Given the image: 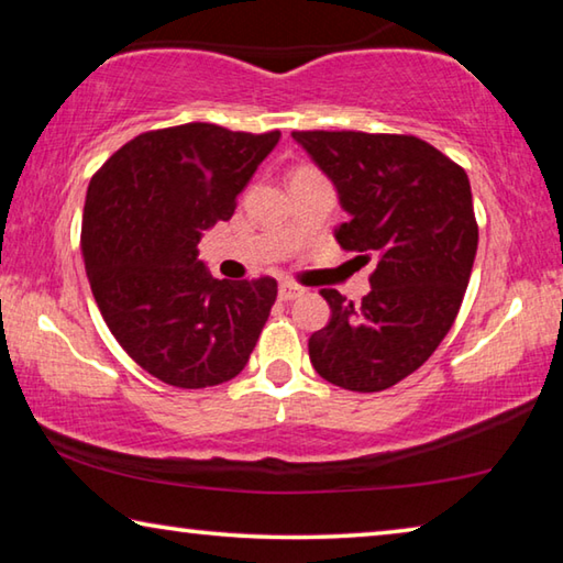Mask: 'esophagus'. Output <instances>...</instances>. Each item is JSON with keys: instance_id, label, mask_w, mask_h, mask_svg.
<instances>
[{"instance_id": "34e87169", "label": "esophagus", "mask_w": 563, "mask_h": 563, "mask_svg": "<svg viewBox=\"0 0 563 563\" xmlns=\"http://www.w3.org/2000/svg\"><path fill=\"white\" fill-rule=\"evenodd\" d=\"M305 290L300 288V285H292V283H283L280 285V288H278V298L280 300H285V302H288V300H295V298H300V295H302Z\"/></svg>"}]
</instances>
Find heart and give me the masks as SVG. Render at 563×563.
Listing matches in <instances>:
<instances>
[{
  "label": "heart",
  "instance_id": "obj_1",
  "mask_svg": "<svg viewBox=\"0 0 563 563\" xmlns=\"http://www.w3.org/2000/svg\"><path fill=\"white\" fill-rule=\"evenodd\" d=\"M300 170H308V168H298V170H295V174H300Z\"/></svg>",
  "mask_w": 563,
  "mask_h": 563
}]
</instances>
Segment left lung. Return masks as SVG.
I'll return each mask as SVG.
<instances>
[{"label": "left lung", "mask_w": 563, "mask_h": 563, "mask_svg": "<svg viewBox=\"0 0 563 563\" xmlns=\"http://www.w3.org/2000/svg\"><path fill=\"white\" fill-rule=\"evenodd\" d=\"M338 190L350 218L335 228L345 251L377 255L360 305L320 290L330 322L312 332L316 373L352 393H379L412 375L450 332L470 283L476 241L464 168L417 136L292 131Z\"/></svg>", "instance_id": "obj_1"}]
</instances>
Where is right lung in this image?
I'll return each mask as SVG.
<instances>
[{"instance_id":"obj_1","label":"right lung","mask_w":563,"mask_h":563,"mask_svg":"<svg viewBox=\"0 0 563 563\" xmlns=\"http://www.w3.org/2000/svg\"><path fill=\"white\" fill-rule=\"evenodd\" d=\"M280 141L216 123L141 133L93 174L81 253L101 318L161 383L201 389L245 367L278 295L273 278L218 280L198 241Z\"/></svg>"}]
</instances>
